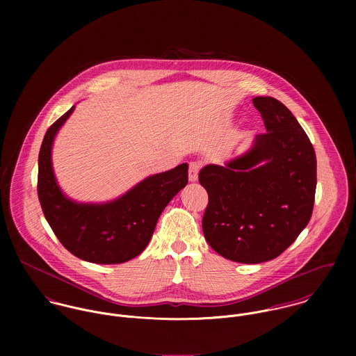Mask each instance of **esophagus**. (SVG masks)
I'll use <instances>...</instances> for the list:
<instances>
[{
	"label": "esophagus",
	"instance_id": "1",
	"mask_svg": "<svg viewBox=\"0 0 356 356\" xmlns=\"http://www.w3.org/2000/svg\"><path fill=\"white\" fill-rule=\"evenodd\" d=\"M200 168H202V165H200V163H197V161H192V163L189 164V181H191V182H196V181H197Z\"/></svg>",
	"mask_w": 356,
	"mask_h": 356
}]
</instances>
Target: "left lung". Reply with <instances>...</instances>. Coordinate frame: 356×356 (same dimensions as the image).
Instances as JSON below:
<instances>
[{"instance_id": "obj_1", "label": "left lung", "mask_w": 356, "mask_h": 356, "mask_svg": "<svg viewBox=\"0 0 356 356\" xmlns=\"http://www.w3.org/2000/svg\"><path fill=\"white\" fill-rule=\"evenodd\" d=\"M266 131L250 151L208 164L199 182L208 193L203 233L233 261L261 263L282 254L308 225L316 188V157L293 113L274 97H254Z\"/></svg>"}]
</instances>
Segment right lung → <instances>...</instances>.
<instances>
[{"label":"right lung","mask_w":356,"mask_h":356,"mask_svg":"<svg viewBox=\"0 0 356 356\" xmlns=\"http://www.w3.org/2000/svg\"><path fill=\"white\" fill-rule=\"evenodd\" d=\"M74 108L44 137L38 156V199L53 233L71 254L97 264L124 263L147 248L160 213L188 184V164L151 175L112 202L76 203L61 192L51 167L54 137Z\"/></svg>","instance_id":"add662e5"}]
</instances>
